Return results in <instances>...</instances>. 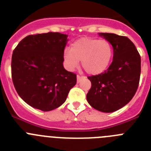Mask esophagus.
Here are the masks:
<instances>
[{
	"instance_id": "obj_1",
	"label": "esophagus",
	"mask_w": 151,
	"mask_h": 151,
	"mask_svg": "<svg viewBox=\"0 0 151 151\" xmlns=\"http://www.w3.org/2000/svg\"><path fill=\"white\" fill-rule=\"evenodd\" d=\"M83 78V77L82 76H77V82H79L80 81H81V79H82V78Z\"/></svg>"
}]
</instances>
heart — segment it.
<instances>
[{
  "label": "heart",
  "mask_w": 151,
  "mask_h": 151,
  "mask_svg": "<svg viewBox=\"0 0 151 151\" xmlns=\"http://www.w3.org/2000/svg\"><path fill=\"white\" fill-rule=\"evenodd\" d=\"M113 55L111 44L104 39L84 37L74 41L70 50L63 51L64 63L69 70L78 67L79 61L90 75H99L106 70Z\"/></svg>",
  "instance_id": "b5f03b06"
}]
</instances>
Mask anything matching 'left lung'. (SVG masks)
Segmentation results:
<instances>
[{
	"label": "left lung",
	"mask_w": 151,
	"mask_h": 151,
	"mask_svg": "<svg viewBox=\"0 0 151 151\" xmlns=\"http://www.w3.org/2000/svg\"><path fill=\"white\" fill-rule=\"evenodd\" d=\"M113 48V62L106 71L88 77L91 87L87 101L95 110L112 113L132 99L141 75V57L130 39L113 33H98Z\"/></svg>",
	"instance_id": "left-lung-1"
}]
</instances>
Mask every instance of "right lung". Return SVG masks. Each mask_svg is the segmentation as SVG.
<instances>
[{
	"label": "right lung",
	"instance_id": "1",
	"mask_svg": "<svg viewBox=\"0 0 151 151\" xmlns=\"http://www.w3.org/2000/svg\"><path fill=\"white\" fill-rule=\"evenodd\" d=\"M67 37L59 32L28 35L13 50V85L29 106L45 112L54 110L76 84V75L63 65Z\"/></svg>",
	"mask_w": 151,
	"mask_h": 151
}]
</instances>
